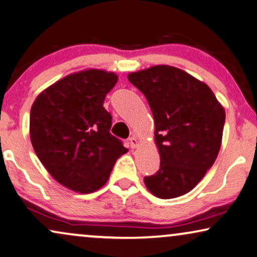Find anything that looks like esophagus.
<instances>
[{
	"instance_id": "obj_1",
	"label": "esophagus",
	"mask_w": 257,
	"mask_h": 257,
	"mask_svg": "<svg viewBox=\"0 0 257 257\" xmlns=\"http://www.w3.org/2000/svg\"><path fill=\"white\" fill-rule=\"evenodd\" d=\"M129 145H131V148H132V149L136 148V147L139 146V141H138V139H136L135 136H132V138L129 139Z\"/></svg>"
}]
</instances>
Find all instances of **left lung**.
I'll return each instance as SVG.
<instances>
[{
	"instance_id": "left-lung-1",
	"label": "left lung",
	"mask_w": 257,
	"mask_h": 257,
	"mask_svg": "<svg viewBox=\"0 0 257 257\" xmlns=\"http://www.w3.org/2000/svg\"><path fill=\"white\" fill-rule=\"evenodd\" d=\"M145 95L155 122L160 169L145 177L156 197L187 194L203 179L218 155L225 112L211 89L186 71L154 66L128 75Z\"/></svg>"
}]
</instances>
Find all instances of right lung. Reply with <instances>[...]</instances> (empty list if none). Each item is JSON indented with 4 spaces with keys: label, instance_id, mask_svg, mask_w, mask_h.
Listing matches in <instances>:
<instances>
[{
    "label": "right lung",
    "instance_id": "add662e5",
    "mask_svg": "<svg viewBox=\"0 0 257 257\" xmlns=\"http://www.w3.org/2000/svg\"><path fill=\"white\" fill-rule=\"evenodd\" d=\"M118 77L88 69L68 75L43 90L30 110L33 148L51 176L81 194L103 187L119 156L128 152L110 134L103 108Z\"/></svg>",
    "mask_w": 257,
    "mask_h": 257
}]
</instances>
